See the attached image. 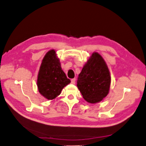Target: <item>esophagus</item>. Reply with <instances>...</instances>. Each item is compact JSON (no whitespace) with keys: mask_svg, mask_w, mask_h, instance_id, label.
Wrapping results in <instances>:
<instances>
[{"mask_svg":"<svg viewBox=\"0 0 146 146\" xmlns=\"http://www.w3.org/2000/svg\"><path fill=\"white\" fill-rule=\"evenodd\" d=\"M75 81H76V79H75V78H73V79L71 80V83L73 84H75Z\"/></svg>","mask_w":146,"mask_h":146,"instance_id":"34e87169","label":"esophagus"}]
</instances>
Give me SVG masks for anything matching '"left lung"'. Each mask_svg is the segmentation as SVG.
I'll list each match as a JSON object with an SVG mask.
<instances>
[{"instance_id":"obj_1","label":"left lung","mask_w":146,"mask_h":146,"mask_svg":"<svg viewBox=\"0 0 146 146\" xmlns=\"http://www.w3.org/2000/svg\"><path fill=\"white\" fill-rule=\"evenodd\" d=\"M110 83V72L105 60L98 52H94L78 76V89L85 100L96 104L109 94Z\"/></svg>"}]
</instances>
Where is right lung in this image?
<instances>
[{"label": "right lung", "mask_w": 146, "mask_h": 146, "mask_svg": "<svg viewBox=\"0 0 146 146\" xmlns=\"http://www.w3.org/2000/svg\"><path fill=\"white\" fill-rule=\"evenodd\" d=\"M70 82L62 70L55 50L47 52L37 75V86L40 94L48 100H52L60 94L63 88Z\"/></svg>", "instance_id": "add662e5"}]
</instances>
